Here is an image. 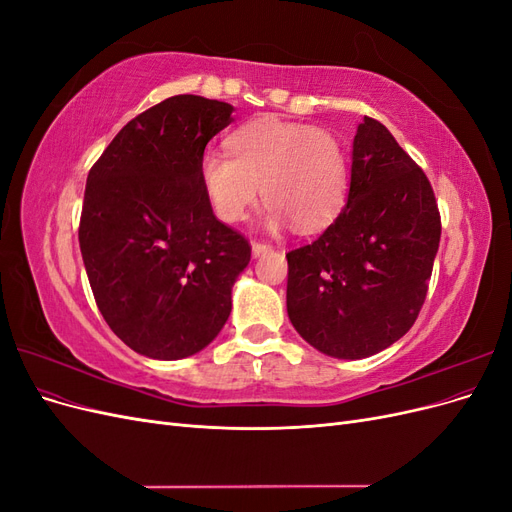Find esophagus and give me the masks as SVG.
Returning a JSON list of instances; mask_svg holds the SVG:
<instances>
[{"label":"esophagus","instance_id":"obj_1","mask_svg":"<svg viewBox=\"0 0 512 512\" xmlns=\"http://www.w3.org/2000/svg\"><path fill=\"white\" fill-rule=\"evenodd\" d=\"M267 252H271V245H269V243H260V241H254V243H252V254H254V258H258V256H262V254H267Z\"/></svg>","mask_w":512,"mask_h":512}]
</instances>
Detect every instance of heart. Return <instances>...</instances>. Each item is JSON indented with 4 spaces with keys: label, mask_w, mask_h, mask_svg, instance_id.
Returning <instances> with one entry per match:
<instances>
[{
    "label": "heart",
    "mask_w": 512,
    "mask_h": 512,
    "mask_svg": "<svg viewBox=\"0 0 512 512\" xmlns=\"http://www.w3.org/2000/svg\"><path fill=\"white\" fill-rule=\"evenodd\" d=\"M228 149L232 159L209 149L198 164L203 192L224 222H241L260 188L269 203L262 220L269 230L292 222L312 232L344 203L346 160L329 132L267 117L232 132Z\"/></svg>",
    "instance_id": "heart-1"
}]
</instances>
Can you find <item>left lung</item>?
I'll return each instance as SVG.
<instances>
[{"label": "left lung", "mask_w": 512, "mask_h": 512, "mask_svg": "<svg viewBox=\"0 0 512 512\" xmlns=\"http://www.w3.org/2000/svg\"><path fill=\"white\" fill-rule=\"evenodd\" d=\"M440 230L423 170L380 121L363 117L342 213L316 241L286 254L292 327L333 359L389 348L425 303Z\"/></svg>", "instance_id": "obj_1"}]
</instances>
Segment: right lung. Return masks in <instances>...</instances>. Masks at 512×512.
<instances>
[{
    "mask_svg": "<svg viewBox=\"0 0 512 512\" xmlns=\"http://www.w3.org/2000/svg\"><path fill=\"white\" fill-rule=\"evenodd\" d=\"M226 102L173 96L121 128L89 170L79 243L108 327L134 352L177 361L226 324L252 247L213 215L198 164L232 121Z\"/></svg>",
    "mask_w": 512,
    "mask_h": 512,
    "instance_id": "right-lung-1",
    "label": "right lung"
}]
</instances>
